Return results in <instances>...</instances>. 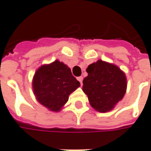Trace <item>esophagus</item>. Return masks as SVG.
Here are the masks:
<instances>
[{
	"mask_svg": "<svg viewBox=\"0 0 151 151\" xmlns=\"http://www.w3.org/2000/svg\"><path fill=\"white\" fill-rule=\"evenodd\" d=\"M83 77H78V80L79 82H80L81 85H83Z\"/></svg>",
	"mask_w": 151,
	"mask_h": 151,
	"instance_id": "34e87169",
	"label": "esophagus"
}]
</instances>
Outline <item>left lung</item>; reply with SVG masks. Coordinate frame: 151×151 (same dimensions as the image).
<instances>
[{"instance_id": "8db88e82", "label": "left lung", "mask_w": 151, "mask_h": 151, "mask_svg": "<svg viewBox=\"0 0 151 151\" xmlns=\"http://www.w3.org/2000/svg\"><path fill=\"white\" fill-rule=\"evenodd\" d=\"M88 75L83 79V91L91 106L96 111L112 110L124 96L127 78L117 65L99 60L88 65Z\"/></svg>"}]
</instances>
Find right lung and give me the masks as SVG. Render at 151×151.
I'll return each mask as SVG.
<instances>
[{
    "label": "right lung",
    "instance_id": "1",
    "mask_svg": "<svg viewBox=\"0 0 151 151\" xmlns=\"http://www.w3.org/2000/svg\"><path fill=\"white\" fill-rule=\"evenodd\" d=\"M80 86L71 69L60 60L39 67L32 78V90L37 101L50 111L59 112L69 95Z\"/></svg>",
    "mask_w": 151,
    "mask_h": 151
}]
</instances>
